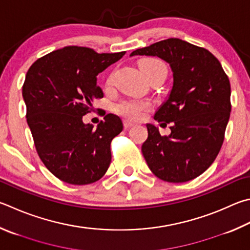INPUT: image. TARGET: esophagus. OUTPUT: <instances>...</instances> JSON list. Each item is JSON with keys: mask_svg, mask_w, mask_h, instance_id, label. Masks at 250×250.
Segmentation results:
<instances>
[{"mask_svg": "<svg viewBox=\"0 0 250 250\" xmlns=\"http://www.w3.org/2000/svg\"><path fill=\"white\" fill-rule=\"evenodd\" d=\"M133 125H134L133 122H131V121H129V120H125V121H124L125 129H129V128H131V126H132Z\"/></svg>", "mask_w": 250, "mask_h": 250, "instance_id": "esophagus-1", "label": "esophagus"}]
</instances>
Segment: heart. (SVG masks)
<instances>
[{
	"label": "heart",
	"mask_w": 250,
	"mask_h": 250,
	"mask_svg": "<svg viewBox=\"0 0 250 250\" xmlns=\"http://www.w3.org/2000/svg\"><path fill=\"white\" fill-rule=\"evenodd\" d=\"M139 65L141 71H142V73L145 75V78H147L149 74L157 70H166L164 63L154 58L143 59V60L140 61ZM107 83H111V78L108 79ZM149 107H151V105H149V103L147 102L138 101V99H125V101H121L116 104L115 111L121 116L128 118V119L139 120L142 118L144 112L146 111Z\"/></svg>",
	"instance_id": "b5f03b06"
}]
</instances>
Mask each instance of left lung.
I'll return each mask as SVG.
<instances>
[{
  "instance_id": "1",
  "label": "left lung",
  "mask_w": 250,
  "mask_h": 250,
  "mask_svg": "<svg viewBox=\"0 0 250 250\" xmlns=\"http://www.w3.org/2000/svg\"><path fill=\"white\" fill-rule=\"evenodd\" d=\"M133 56L163 59L174 80L168 99L154 115L158 122H171V132L161 135L155 125H146L142 153L147 166L168 183L196 178L212 165L223 144L232 108L228 75L210 51L178 38L137 49Z\"/></svg>"
}]
</instances>
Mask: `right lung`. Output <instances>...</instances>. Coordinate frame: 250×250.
<instances>
[{
  "mask_svg": "<svg viewBox=\"0 0 250 250\" xmlns=\"http://www.w3.org/2000/svg\"><path fill=\"white\" fill-rule=\"evenodd\" d=\"M125 53L69 46L38 59L27 72L22 85L27 124L40 160L64 183L93 184L110 165V143L124 129L121 119L108 113L94 129L83 116L95 99L104 97L96 76Z\"/></svg>",
  "mask_w": 250,
  "mask_h": 250,
  "instance_id": "1",
  "label": "right lung"
}]
</instances>
